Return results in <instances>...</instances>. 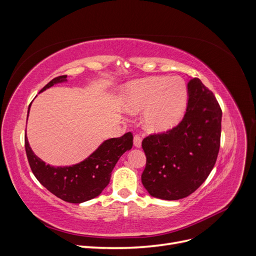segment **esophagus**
I'll return each instance as SVG.
<instances>
[{
  "mask_svg": "<svg viewBox=\"0 0 256 256\" xmlns=\"http://www.w3.org/2000/svg\"><path fill=\"white\" fill-rule=\"evenodd\" d=\"M134 146L136 147V148H140V147L142 146V138H141L140 136H138V134L134 136Z\"/></svg>",
  "mask_w": 256,
  "mask_h": 256,
  "instance_id": "34e87169",
  "label": "esophagus"
}]
</instances>
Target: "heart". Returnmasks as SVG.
<instances>
[{"label": "heart", "instance_id": "1", "mask_svg": "<svg viewBox=\"0 0 256 256\" xmlns=\"http://www.w3.org/2000/svg\"><path fill=\"white\" fill-rule=\"evenodd\" d=\"M187 102L188 88L180 76H152L128 85L124 108L131 113L145 109V127L164 132L177 125Z\"/></svg>", "mask_w": 256, "mask_h": 256}]
</instances>
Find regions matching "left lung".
<instances>
[{
  "label": "left lung",
  "mask_w": 256,
  "mask_h": 256,
  "mask_svg": "<svg viewBox=\"0 0 256 256\" xmlns=\"http://www.w3.org/2000/svg\"><path fill=\"white\" fill-rule=\"evenodd\" d=\"M221 108L200 79L188 83L182 120L166 134L146 136L142 184L154 198L175 200L194 192L214 166L220 148Z\"/></svg>",
  "instance_id": "left-lung-1"
}]
</instances>
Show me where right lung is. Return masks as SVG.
<instances>
[{
  "mask_svg": "<svg viewBox=\"0 0 256 256\" xmlns=\"http://www.w3.org/2000/svg\"><path fill=\"white\" fill-rule=\"evenodd\" d=\"M67 76H60L51 80L40 90L44 92L54 84L66 82ZM30 104L28 106V116ZM26 152L33 174L44 188L54 196L68 203L79 204L98 196L110 182L111 173L122 154L130 150L134 136L127 132L120 138L106 140L80 164L72 166H51L38 158L24 138Z\"/></svg>",
  "mask_w": 256,
  "mask_h": 256,
  "instance_id": "obj_1",
  "label": "right lung"
}]
</instances>
